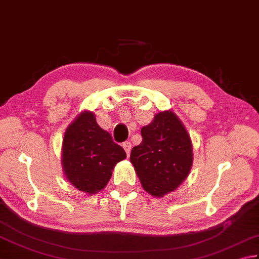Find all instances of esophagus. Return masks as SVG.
<instances>
[{"instance_id": "1", "label": "esophagus", "mask_w": 259, "mask_h": 259, "mask_svg": "<svg viewBox=\"0 0 259 259\" xmlns=\"http://www.w3.org/2000/svg\"><path fill=\"white\" fill-rule=\"evenodd\" d=\"M123 148H124V150L126 151V154H130V152H131V150H132V144H131V142H124L123 143Z\"/></svg>"}]
</instances>
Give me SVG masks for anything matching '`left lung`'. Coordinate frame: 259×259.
<instances>
[{
  "label": "left lung",
  "mask_w": 259,
  "mask_h": 259,
  "mask_svg": "<svg viewBox=\"0 0 259 259\" xmlns=\"http://www.w3.org/2000/svg\"><path fill=\"white\" fill-rule=\"evenodd\" d=\"M131 162L145 192L163 197L179 187L192 169L193 146L188 132L171 110L160 111L141 130Z\"/></svg>",
  "instance_id": "1"
}]
</instances>
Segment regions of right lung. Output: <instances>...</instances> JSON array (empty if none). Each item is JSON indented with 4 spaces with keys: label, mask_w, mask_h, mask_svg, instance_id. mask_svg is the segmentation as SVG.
<instances>
[{
    "label": "right lung",
    "mask_w": 259,
    "mask_h": 259,
    "mask_svg": "<svg viewBox=\"0 0 259 259\" xmlns=\"http://www.w3.org/2000/svg\"><path fill=\"white\" fill-rule=\"evenodd\" d=\"M126 152L102 130L91 111L84 110L66 128L62 165L66 179L81 192L97 194L106 187L117 162Z\"/></svg>",
    "instance_id": "right-lung-1"
}]
</instances>
